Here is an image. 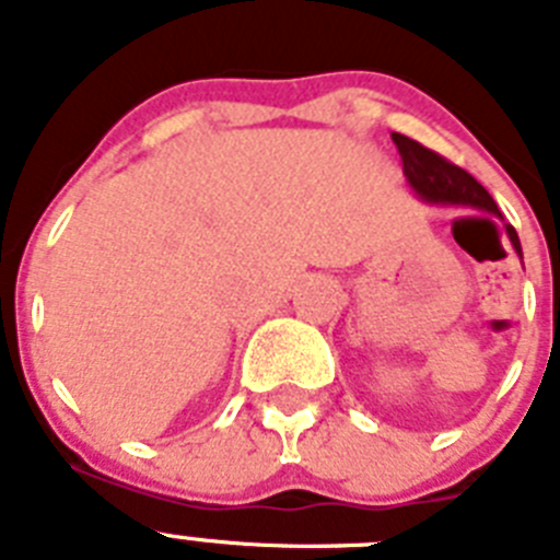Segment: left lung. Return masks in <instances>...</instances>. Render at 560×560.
I'll use <instances>...</instances> for the list:
<instances>
[{"mask_svg":"<svg viewBox=\"0 0 560 560\" xmlns=\"http://www.w3.org/2000/svg\"><path fill=\"white\" fill-rule=\"evenodd\" d=\"M395 145L400 151V160H404V176H407V185L412 187V192L420 201L427 205H440V207H463V210H479L488 212V215H497L502 219L497 201L491 199V192L485 190L471 173H465L463 167L452 165L443 156H438L434 151L423 148L420 142L409 140L404 133H393ZM504 232L511 237L513 252L522 257V244H518V235L511 224H504Z\"/></svg>","mask_w":560,"mask_h":560,"instance_id":"1","label":"left lung"}]
</instances>
